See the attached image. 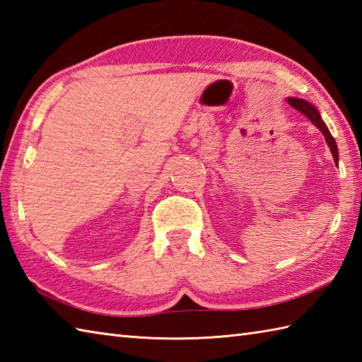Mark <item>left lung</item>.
<instances>
[{
	"instance_id": "1",
	"label": "left lung",
	"mask_w": 362,
	"mask_h": 362,
	"mask_svg": "<svg viewBox=\"0 0 362 362\" xmlns=\"http://www.w3.org/2000/svg\"><path fill=\"white\" fill-rule=\"evenodd\" d=\"M288 103L294 107V109H297L298 112H302L306 118H308L310 121H313L314 124H316V127H319L322 130V134L325 135V140L329 146V149H332L333 156H334V160H339V152H337V144L334 141V138L332 136V134H329V130L327 127V124L324 122V119H322L319 110L314 107L313 104H310L308 101H305V99H300V98H288Z\"/></svg>"
}]
</instances>
